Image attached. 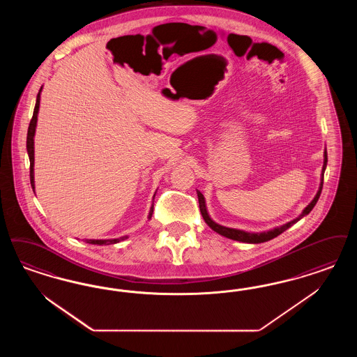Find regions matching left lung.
<instances>
[{"mask_svg":"<svg viewBox=\"0 0 357 357\" xmlns=\"http://www.w3.org/2000/svg\"><path fill=\"white\" fill-rule=\"evenodd\" d=\"M327 162H328V158H327V150H326V151H324V163H323V169H321L320 185H319V190H317L314 199L303 210V213H301L296 219H294V220L285 223V225L280 226V227H276V229H270V231H264V232H247V231H243V229H229V227L220 226V225H218L216 222H214V220L210 218L208 211H207V207H206L204 197H203V194H202L200 191H197L198 199H199L200 214L203 216L204 222L207 223V226H208L210 229H214L215 232H218V234L222 235V236H226V238H229V239L238 241V242L254 243V244H257V243L268 242V241H271L273 238H276L278 235H280L282 232H284L285 229H288L291 226H294L296 222H299L303 216H305V215H308L312 211L314 204L317 203L319 197H320V194H321L323 181H324V172H326V167H327Z\"/></svg>","mask_w":357,"mask_h":357,"instance_id":"left-lung-1","label":"left lung"}]
</instances>
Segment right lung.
<instances>
[{"mask_svg":"<svg viewBox=\"0 0 357 357\" xmlns=\"http://www.w3.org/2000/svg\"><path fill=\"white\" fill-rule=\"evenodd\" d=\"M41 91H43V87L40 89L38 96H37L34 112H33V118H31V121L29 123L28 138H26V150H28L29 160H30V185H31L33 191H34V134H36V128H37V115H38V110H40ZM154 197H155V194H154ZM153 213H154V203L150 207L147 219H151ZM128 238V236L126 235V236H121V238H115V239H86V243H89V244H98V245H106V244H115V243L122 242V241H125Z\"/></svg>","mask_w":357,"mask_h":357,"instance_id":"right-lung-1","label":"right lung"}]
</instances>
